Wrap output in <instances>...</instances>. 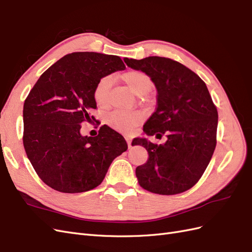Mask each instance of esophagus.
I'll use <instances>...</instances> for the list:
<instances>
[{"label":"esophagus","instance_id":"obj_1","mask_svg":"<svg viewBox=\"0 0 252 252\" xmlns=\"http://www.w3.org/2000/svg\"><path fill=\"white\" fill-rule=\"evenodd\" d=\"M126 142H127V144H128V147H130L131 146V139L129 138V136H126Z\"/></svg>","mask_w":252,"mask_h":252}]
</instances>
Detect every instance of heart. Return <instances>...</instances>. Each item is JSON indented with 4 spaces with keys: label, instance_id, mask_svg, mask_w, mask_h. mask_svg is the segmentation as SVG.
Here are the masks:
<instances>
[{
    "label": "heart",
    "instance_id": "1",
    "mask_svg": "<svg viewBox=\"0 0 252 252\" xmlns=\"http://www.w3.org/2000/svg\"><path fill=\"white\" fill-rule=\"evenodd\" d=\"M128 88L136 95H144L151 90L152 81L146 73L140 70H129L122 75ZM111 86V78L105 77L98 81L94 91V101L98 106H105L108 102L109 88ZM142 120V116L138 112L113 111L107 118V123L110 127L119 131H129L138 125Z\"/></svg>",
    "mask_w": 252,
    "mask_h": 252
}]
</instances>
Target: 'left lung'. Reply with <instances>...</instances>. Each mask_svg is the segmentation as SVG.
I'll return each mask as SVG.
<instances>
[{"mask_svg":"<svg viewBox=\"0 0 252 252\" xmlns=\"http://www.w3.org/2000/svg\"><path fill=\"white\" fill-rule=\"evenodd\" d=\"M124 62L146 73L158 91L157 109L145 123L144 132L167 136L159 145L134 139V145L145 147L149 155L135 169L139 184L158 194L184 192L201 179L217 145L218 110L207 86L196 73L168 58H125Z\"/></svg>","mask_w":252,"mask_h":252,"instance_id":"left-lung-1","label":"left lung"}]
</instances>
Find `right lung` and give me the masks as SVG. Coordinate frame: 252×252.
I'll return each instance as SVG.
<instances>
[{
	"mask_svg": "<svg viewBox=\"0 0 252 252\" xmlns=\"http://www.w3.org/2000/svg\"><path fill=\"white\" fill-rule=\"evenodd\" d=\"M118 56L72 52L37 80L23 108V144L45 184L60 192H85L103 182L112 161L127 150L125 139L108 126L83 136L81 124L96 108L94 91L102 78L124 70Z\"/></svg>",
	"mask_w": 252,
	"mask_h": 252,
	"instance_id": "1",
	"label": "right lung"
}]
</instances>
